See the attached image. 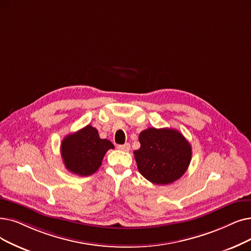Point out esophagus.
Returning a JSON list of instances; mask_svg holds the SVG:
<instances>
[{"instance_id": "1", "label": "esophagus", "mask_w": 251, "mask_h": 251, "mask_svg": "<svg viewBox=\"0 0 251 251\" xmlns=\"http://www.w3.org/2000/svg\"><path fill=\"white\" fill-rule=\"evenodd\" d=\"M117 149L120 151H130V145L125 144V145H118Z\"/></svg>"}]
</instances>
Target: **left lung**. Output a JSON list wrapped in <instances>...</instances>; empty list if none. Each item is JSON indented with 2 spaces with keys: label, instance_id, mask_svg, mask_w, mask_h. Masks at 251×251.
<instances>
[{
  "label": "left lung",
  "instance_id": "left-lung-1",
  "mask_svg": "<svg viewBox=\"0 0 251 251\" xmlns=\"http://www.w3.org/2000/svg\"><path fill=\"white\" fill-rule=\"evenodd\" d=\"M140 148L134 158L141 176L155 184H168L177 180L187 171L192 148L176 129L148 128L141 131Z\"/></svg>",
  "mask_w": 251,
  "mask_h": 251
}]
</instances>
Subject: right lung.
<instances>
[{
  "mask_svg": "<svg viewBox=\"0 0 251 251\" xmlns=\"http://www.w3.org/2000/svg\"><path fill=\"white\" fill-rule=\"evenodd\" d=\"M110 149H114V145L110 140L101 139L91 125L65 136L60 147L65 168L80 176H91L99 169Z\"/></svg>",
  "mask_w": 251,
  "mask_h": 251,
  "instance_id": "obj_1",
  "label": "right lung"
}]
</instances>
